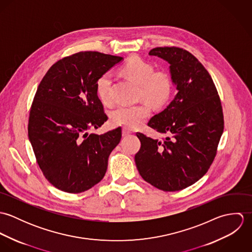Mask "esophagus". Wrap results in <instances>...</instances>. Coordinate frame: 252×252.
<instances>
[{"label": "esophagus", "mask_w": 252, "mask_h": 252, "mask_svg": "<svg viewBox=\"0 0 252 252\" xmlns=\"http://www.w3.org/2000/svg\"><path fill=\"white\" fill-rule=\"evenodd\" d=\"M132 134V131L131 130H129L128 128H126V127H123L122 128V136L123 137H127V136H129V135H131Z\"/></svg>", "instance_id": "1"}]
</instances>
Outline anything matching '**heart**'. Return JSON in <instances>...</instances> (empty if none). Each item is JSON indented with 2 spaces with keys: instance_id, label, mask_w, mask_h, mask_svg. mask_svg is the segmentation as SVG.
Listing matches in <instances>:
<instances>
[{
  "instance_id": "obj_1",
  "label": "heart",
  "mask_w": 252,
  "mask_h": 252,
  "mask_svg": "<svg viewBox=\"0 0 252 252\" xmlns=\"http://www.w3.org/2000/svg\"><path fill=\"white\" fill-rule=\"evenodd\" d=\"M121 72L129 79L140 85L139 96L150 104L161 107L171 98L174 90V80L171 74L164 70L155 71V67L140 57H132L121 68ZM111 74L104 72L96 81V90L100 100L108 105L112 102ZM149 104L142 103L136 106H119L110 112L113 124L136 129L143 125L150 115Z\"/></svg>"
}]
</instances>
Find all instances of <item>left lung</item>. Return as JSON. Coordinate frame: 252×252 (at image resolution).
I'll list each match as a JSON object with an SVG mask.
<instances>
[{
    "instance_id": "obj_1",
    "label": "left lung",
    "mask_w": 252,
    "mask_h": 252,
    "mask_svg": "<svg viewBox=\"0 0 252 252\" xmlns=\"http://www.w3.org/2000/svg\"><path fill=\"white\" fill-rule=\"evenodd\" d=\"M149 55L170 63L178 93L147 123L167 137L158 141L137 133L141 148L135 162L142 178L154 187L179 191L204 177L213 164L224 129L222 106L212 76L190 52L164 46Z\"/></svg>"
}]
</instances>
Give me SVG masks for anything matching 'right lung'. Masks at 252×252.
<instances>
[{
    "label": "right lung",
    "instance_id": "1",
    "mask_svg": "<svg viewBox=\"0 0 252 252\" xmlns=\"http://www.w3.org/2000/svg\"><path fill=\"white\" fill-rule=\"evenodd\" d=\"M122 59L98 51L74 53L53 64L36 89L28 136L43 176L59 190L81 193L105 177L121 127L103 135L88 131L108 120L96 81Z\"/></svg>",
    "mask_w": 252,
    "mask_h": 252
}]
</instances>
